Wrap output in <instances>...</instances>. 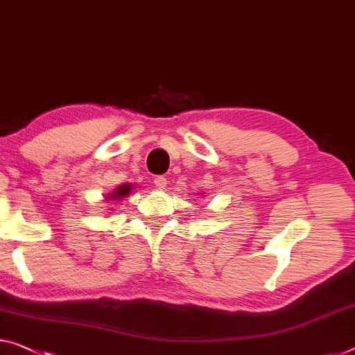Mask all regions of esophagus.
<instances>
[{
	"instance_id": "obj_1",
	"label": "esophagus",
	"mask_w": 355,
	"mask_h": 355,
	"mask_svg": "<svg viewBox=\"0 0 355 355\" xmlns=\"http://www.w3.org/2000/svg\"><path fill=\"white\" fill-rule=\"evenodd\" d=\"M154 184H155L157 189H165L166 184H168V179L165 176H155Z\"/></svg>"
}]
</instances>
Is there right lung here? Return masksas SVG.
<instances>
[{"mask_svg":"<svg viewBox=\"0 0 355 355\" xmlns=\"http://www.w3.org/2000/svg\"><path fill=\"white\" fill-rule=\"evenodd\" d=\"M130 190H132V187H130L128 184H123V185H119L117 187V190L116 192H114L111 196L114 200H121L122 196H125V195H128L130 193Z\"/></svg>","mask_w":355,"mask_h":355,"instance_id":"obj_1","label":"right lung"}]
</instances>
